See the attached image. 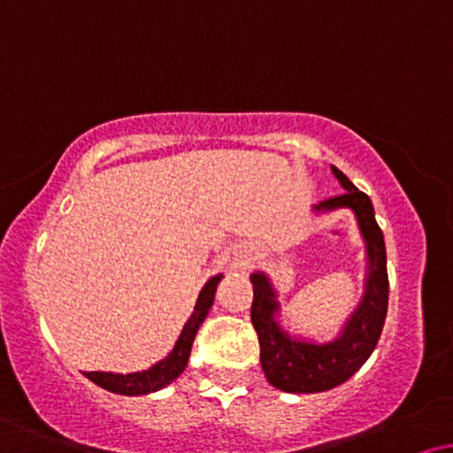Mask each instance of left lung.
Returning a JSON list of instances; mask_svg holds the SVG:
<instances>
[{
	"instance_id": "1",
	"label": "left lung",
	"mask_w": 453,
	"mask_h": 453,
	"mask_svg": "<svg viewBox=\"0 0 453 453\" xmlns=\"http://www.w3.org/2000/svg\"><path fill=\"white\" fill-rule=\"evenodd\" d=\"M332 174L342 185V194L319 202L317 212L349 209L357 219L364 242H366V289L342 326L341 334L330 342L294 339L277 321V289L264 273H253L251 321L259 339V360L270 386L292 394L326 392L345 383L353 372L375 351L388 315V266L383 232L377 226L372 202L364 191L332 165Z\"/></svg>"
}]
</instances>
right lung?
Returning a JSON list of instances; mask_svg holds the SVG:
<instances>
[{"mask_svg":"<svg viewBox=\"0 0 453 453\" xmlns=\"http://www.w3.org/2000/svg\"><path fill=\"white\" fill-rule=\"evenodd\" d=\"M219 280H221V274H217V277L206 280V285L202 288L200 296H197L194 313H191L189 319H187V324L183 326V330H180L179 341L174 342V349L170 351L164 360L153 364V366L147 368V371L127 372V375L93 371V372H85V377L91 379L96 386L108 389V392L112 394H123V396H140V394L157 392V389L165 388L168 383H173L174 379L185 371L187 362H189V353H191V345H194L196 332L202 321L206 319V315H209Z\"/></svg>","mask_w":453,"mask_h":453,"instance_id":"obj_1","label":"right lung"}]
</instances>
